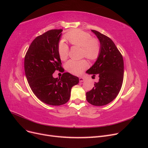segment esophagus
<instances>
[{"label": "esophagus", "mask_w": 148, "mask_h": 148, "mask_svg": "<svg viewBox=\"0 0 148 148\" xmlns=\"http://www.w3.org/2000/svg\"><path fill=\"white\" fill-rule=\"evenodd\" d=\"M79 82H84L85 81V78L82 77L79 78Z\"/></svg>", "instance_id": "obj_1"}]
</instances>
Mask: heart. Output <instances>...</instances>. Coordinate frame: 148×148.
Segmentation results:
<instances>
[{
	"label": "heart",
	"mask_w": 148,
	"mask_h": 148,
	"mask_svg": "<svg viewBox=\"0 0 148 148\" xmlns=\"http://www.w3.org/2000/svg\"><path fill=\"white\" fill-rule=\"evenodd\" d=\"M65 39L71 45L81 47L82 55L91 60L97 59L99 56L101 47L99 40L92 38L91 35L85 31L75 29L67 33ZM69 46L64 42H60L57 47L58 54L62 60H65L69 56ZM88 62L84 59L81 60H70L65 64L69 72L74 75H80L88 67Z\"/></svg>",
	"instance_id": "heart-1"
}]
</instances>
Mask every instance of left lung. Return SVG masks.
Masks as SVG:
<instances>
[{
  "mask_svg": "<svg viewBox=\"0 0 148 148\" xmlns=\"http://www.w3.org/2000/svg\"><path fill=\"white\" fill-rule=\"evenodd\" d=\"M91 31L99 40L101 50L97 60L86 73L93 77L97 75L99 79L86 92V100L93 106H102L112 101L120 91L123 80V60L111 39L99 31Z\"/></svg>",
  "mask_w": 148,
  "mask_h": 148,
  "instance_id": "8db88e82",
  "label": "left lung"
}]
</instances>
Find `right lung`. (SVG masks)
Returning <instances> with one entry per match:
<instances>
[{
	"instance_id": "obj_1",
	"label": "right lung",
	"mask_w": 148,
	"mask_h": 148,
	"mask_svg": "<svg viewBox=\"0 0 148 148\" xmlns=\"http://www.w3.org/2000/svg\"><path fill=\"white\" fill-rule=\"evenodd\" d=\"M62 29H51L36 38L25 57V71L31 90L38 99L48 105L60 106L69 101L71 89L79 78L65 72L54 78L56 70H63L57 47Z\"/></svg>"
}]
</instances>
